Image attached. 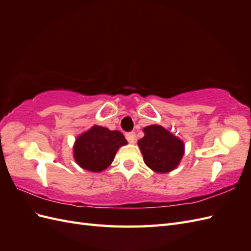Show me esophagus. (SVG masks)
<instances>
[{"label": "esophagus", "instance_id": "esophagus-1", "mask_svg": "<svg viewBox=\"0 0 251 251\" xmlns=\"http://www.w3.org/2000/svg\"><path fill=\"white\" fill-rule=\"evenodd\" d=\"M126 140L130 142V143H135L136 140H137V138H136V134L134 132H131V133H126Z\"/></svg>", "mask_w": 251, "mask_h": 251}]
</instances>
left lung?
<instances>
[{"label": "left lung", "mask_w": 251, "mask_h": 251, "mask_svg": "<svg viewBox=\"0 0 251 251\" xmlns=\"http://www.w3.org/2000/svg\"><path fill=\"white\" fill-rule=\"evenodd\" d=\"M143 133L138 147L144 163L159 174H168L177 169L184 155V142L159 125L146 126Z\"/></svg>", "instance_id": "8db88e82"}]
</instances>
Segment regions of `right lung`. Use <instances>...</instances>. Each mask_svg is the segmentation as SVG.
I'll return each mask as SVG.
<instances>
[{"mask_svg": "<svg viewBox=\"0 0 251 251\" xmlns=\"http://www.w3.org/2000/svg\"><path fill=\"white\" fill-rule=\"evenodd\" d=\"M126 144L121 132L94 125L75 139L73 157L82 170L100 173L109 168L119 148Z\"/></svg>", "mask_w": 251, "mask_h": 251, "instance_id": "obj_1", "label": "right lung"}]
</instances>
